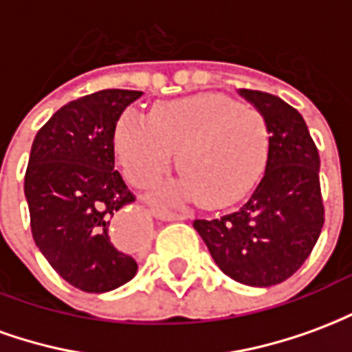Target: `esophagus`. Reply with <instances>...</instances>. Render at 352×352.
I'll return each mask as SVG.
<instances>
[{
  "instance_id": "1",
  "label": "esophagus",
  "mask_w": 352,
  "mask_h": 352,
  "mask_svg": "<svg viewBox=\"0 0 352 352\" xmlns=\"http://www.w3.org/2000/svg\"><path fill=\"white\" fill-rule=\"evenodd\" d=\"M151 213H153L154 219H158V221H166V222H171V221H184L183 214L171 213V211H168V209H153Z\"/></svg>"
}]
</instances>
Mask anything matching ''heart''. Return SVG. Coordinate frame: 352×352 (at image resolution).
I'll return each mask as SVG.
<instances>
[{"instance_id": "b5f03b06", "label": "heart", "mask_w": 352, "mask_h": 352, "mask_svg": "<svg viewBox=\"0 0 352 352\" xmlns=\"http://www.w3.org/2000/svg\"><path fill=\"white\" fill-rule=\"evenodd\" d=\"M115 154L138 188L154 184L175 164L183 173L156 198L184 201L201 196L207 206L241 198L267 160L270 130L256 109L219 94L156 103L148 118L124 113L113 133Z\"/></svg>"}]
</instances>
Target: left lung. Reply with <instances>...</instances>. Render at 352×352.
Returning a JSON list of instances; mask_svg holds the SVG:
<instances>
[{"label":"left lung","instance_id":"8db88e82","mask_svg":"<svg viewBox=\"0 0 352 352\" xmlns=\"http://www.w3.org/2000/svg\"><path fill=\"white\" fill-rule=\"evenodd\" d=\"M237 92L267 122L264 175L243 206L194 221V228L228 277L249 287H272L302 267L320 236V158L303 116L287 101L258 90Z\"/></svg>","mask_w":352,"mask_h":352}]
</instances>
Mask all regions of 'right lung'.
I'll list each match as a JSON object with an SVG mask.
<instances>
[{"label": "right lung", "instance_id": "obj_1", "mask_svg": "<svg viewBox=\"0 0 352 352\" xmlns=\"http://www.w3.org/2000/svg\"><path fill=\"white\" fill-rule=\"evenodd\" d=\"M138 90H100L69 101L37 131L26 194L32 236L54 272L85 292H109L138 273L118 249L111 221L133 194L115 171L113 133Z\"/></svg>", "mask_w": 352, "mask_h": 352}]
</instances>
